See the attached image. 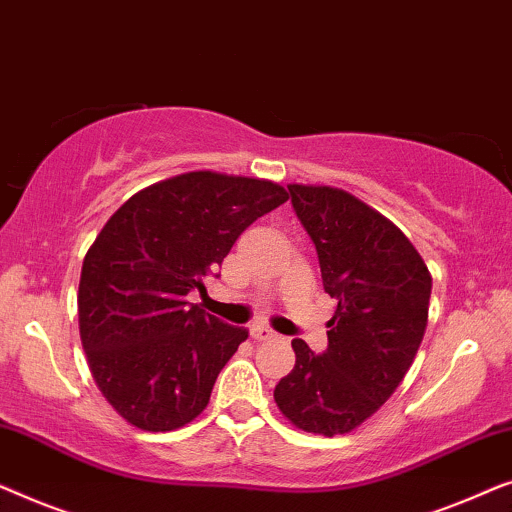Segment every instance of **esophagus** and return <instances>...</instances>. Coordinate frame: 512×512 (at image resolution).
Returning a JSON list of instances; mask_svg holds the SVG:
<instances>
[{
	"label": "esophagus",
	"mask_w": 512,
	"mask_h": 512,
	"mask_svg": "<svg viewBox=\"0 0 512 512\" xmlns=\"http://www.w3.org/2000/svg\"><path fill=\"white\" fill-rule=\"evenodd\" d=\"M250 336H253L255 341H271V338H276V331H271L264 325H253L250 327Z\"/></svg>",
	"instance_id": "esophagus-1"
}]
</instances>
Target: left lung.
<instances>
[{"label":"left lung","mask_w":512,"mask_h":512,"mask_svg":"<svg viewBox=\"0 0 512 512\" xmlns=\"http://www.w3.org/2000/svg\"><path fill=\"white\" fill-rule=\"evenodd\" d=\"M338 301L322 355L294 338V369L273 390L308 434H348L392 397L420 348L431 273L408 236L376 208L329 185H287Z\"/></svg>","instance_id":"8db88e82"}]
</instances>
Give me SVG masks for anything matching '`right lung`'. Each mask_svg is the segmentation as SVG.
Masks as SVG:
<instances>
[{"label":"right lung","instance_id":"obj_1","mask_svg":"<svg viewBox=\"0 0 512 512\" xmlns=\"http://www.w3.org/2000/svg\"><path fill=\"white\" fill-rule=\"evenodd\" d=\"M290 194L264 178L187 171L132 194L88 248L78 329L115 413L174 431L208 406L215 378L248 338L187 301L206 290L243 229Z\"/></svg>","mask_w":512,"mask_h":512}]
</instances>
